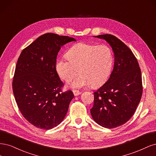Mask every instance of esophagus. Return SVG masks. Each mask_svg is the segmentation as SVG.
<instances>
[{
  "mask_svg": "<svg viewBox=\"0 0 156 156\" xmlns=\"http://www.w3.org/2000/svg\"><path fill=\"white\" fill-rule=\"evenodd\" d=\"M73 93H74V96H78V95L81 94V92L79 91L78 90H77V89H74L73 91Z\"/></svg>",
  "mask_w": 156,
  "mask_h": 156,
  "instance_id": "obj_1",
  "label": "esophagus"
}]
</instances>
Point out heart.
Masks as SVG:
<instances>
[{"label":"heart","mask_w":156,"mask_h":156,"mask_svg":"<svg viewBox=\"0 0 156 156\" xmlns=\"http://www.w3.org/2000/svg\"><path fill=\"white\" fill-rule=\"evenodd\" d=\"M67 59L56 62V71L63 80L71 82L80 73L82 74L72 83L74 87L91 85L101 86L108 81L113 65L112 50L106 44L80 43L74 45L66 54Z\"/></svg>","instance_id":"1"}]
</instances>
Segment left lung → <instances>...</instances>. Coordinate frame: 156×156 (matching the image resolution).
I'll return each instance as SVG.
<instances>
[{
  "label": "left lung",
  "mask_w": 156,
  "mask_h": 156,
  "mask_svg": "<svg viewBox=\"0 0 156 156\" xmlns=\"http://www.w3.org/2000/svg\"><path fill=\"white\" fill-rule=\"evenodd\" d=\"M113 49L115 63L108 81L94 93L93 119L106 128L120 126L130 119L143 94L141 71L137 58L122 41L112 34L97 36Z\"/></svg>",
  "instance_id": "1"
}]
</instances>
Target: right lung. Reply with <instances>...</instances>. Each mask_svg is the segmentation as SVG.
<instances>
[{
  "mask_svg": "<svg viewBox=\"0 0 156 156\" xmlns=\"http://www.w3.org/2000/svg\"><path fill=\"white\" fill-rule=\"evenodd\" d=\"M76 39L47 33L24 48L18 58L13 92L23 116L37 128L57 126L66 115L74 94L64 86L56 69L60 48Z\"/></svg>",
  "mask_w": 156,
  "mask_h": 156,
  "instance_id": "obj_1",
  "label": "right lung"
}]
</instances>
